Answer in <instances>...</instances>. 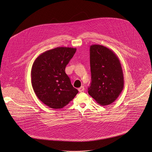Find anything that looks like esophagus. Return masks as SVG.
<instances>
[{"mask_svg": "<svg viewBox=\"0 0 152 152\" xmlns=\"http://www.w3.org/2000/svg\"><path fill=\"white\" fill-rule=\"evenodd\" d=\"M78 91H79L80 92H83V91L84 90V86H81L80 87H79L78 88Z\"/></svg>", "mask_w": 152, "mask_h": 152, "instance_id": "34e87169", "label": "esophagus"}]
</instances>
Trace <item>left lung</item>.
<instances>
[{
  "mask_svg": "<svg viewBox=\"0 0 152 152\" xmlns=\"http://www.w3.org/2000/svg\"><path fill=\"white\" fill-rule=\"evenodd\" d=\"M90 86L88 93L101 105L114 102L124 87V73L120 60L108 48L99 45L90 47Z\"/></svg>",
  "mask_w": 152,
  "mask_h": 152,
  "instance_id": "8db88e82",
  "label": "left lung"
}]
</instances>
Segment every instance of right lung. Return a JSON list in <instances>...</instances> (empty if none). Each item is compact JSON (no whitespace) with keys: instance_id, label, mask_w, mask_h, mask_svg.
<instances>
[{"instance_id":"1","label":"right lung","mask_w":152,"mask_h":152,"mask_svg":"<svg viewBox=\"0 0 152 152\" xmlns=\"http://www.w3.org/2000/svg\"><path fill=\"white\" fill-rule=\"evenodd\" d=\"M76 50L65 47L49 50L38 56L33 64L31 82L34 92L50 108H64L78 93L65 73Z\"/></svg>"}]
</instances>
